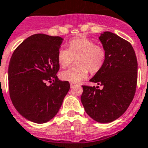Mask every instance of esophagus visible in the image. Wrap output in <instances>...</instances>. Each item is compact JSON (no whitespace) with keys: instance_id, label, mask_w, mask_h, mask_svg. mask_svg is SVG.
<instances>
[{"instance_id":"esophagus-1","label":"esophagus","mask_w":148,"mask_h":148,"mask_svg":"<svg viewBox=\"0 0 148 148\" xmlns=\"http://www.w3.org/2000/svg\"><path fill=\"white\" fill-rule=\"evenodd\" d=\"M74 86H75V83H70V87H71V88H73Z\"/></svg>"}]
</instances>
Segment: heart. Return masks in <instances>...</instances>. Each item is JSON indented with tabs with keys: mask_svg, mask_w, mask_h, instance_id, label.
<instances>
[{
	"mask_svg": "<svg viewBox=\"0 0 148 148\" xmlns=\"http://www.w3.org/2000/svg\"><path fill=\"white\" fill-rule=\"evenodd\" d=\"M75 59L78 65L62 71L61 80L77 83L86 79L89 70L93 73L98 72L104 64L106 51L88 38L77 37L69 41V49L62 47L58 53V63L62 67L70 66Z\"/></svg>",
	"mask_w": 148,
	"mask_h": 148,
	"instance_id": "obj_1",
	"label": "heart"
}]
</instances>
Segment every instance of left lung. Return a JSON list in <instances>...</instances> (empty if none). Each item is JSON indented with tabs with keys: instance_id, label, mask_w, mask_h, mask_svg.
<instances>
[{
	"instance_id": "8db88e82",
	"label": "left lung",
	"mask_w": 148,
	"mask_h": 148,
	"mask_svg": "<svg viewBox=\"0 0 148 148\" xmlns=\"http://www.w3.org/2000/svg\"><path fill=\"white\" fill-rule=\"evenodd\" d=\"M106 51L104 64L90 82L103 86L83 85L81 101L84 110L99 123H110L124 113L136 93L138 63L128 41L109 31L99 37Z\"/></svg>"
}]
</instances>
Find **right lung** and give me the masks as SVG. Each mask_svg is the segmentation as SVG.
Wrapping results in <instances>:
<instances>
[{"label":"right lung","mask_w":148,"mask_h":148,"mask_svg":"<svg viewBox=\"0 0 148 148\" xmlns=\"http://www.w3.org/2000/svg\"><path fill=\"white\" fill-rule=\"evenodd\" d=\"M63 38L36 34L14 51L8 68L9 90L14 107L22 117L44 123L55 117L69 91L68 82L59 80L58 53ZM52 84L47 86L46 82Z\"/></svg>","instance_id":"obj_1"}]
</instances>
